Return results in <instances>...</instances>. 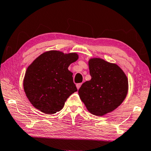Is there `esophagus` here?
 Instances as JSON below:
<instances>
[{
  "mask_svg": "<svg viewBox=\"0 0 151 151\" xmlns=\"http://www.w3.org/2000/svg\"><path fill=\"white\" fill-rule=\"evenodd\" d=\"M82 85V84L81 83H78V84H76V88H77V89L78 90L79 88H80V87H81V86Z\"/></svg>",
  "mask_w": 151,
  "mask_h": 151,
  "instance_id": "1",
  "label": "esophagus"
}]
</instances>
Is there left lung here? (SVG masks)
<instances>
[{
    "mask_svg": "<svg viewBox=\"0 0 151 151\" xmlns=\"http://www.w3.org/2000/svg\"><path fill=\"white\" fill-rule=\"evenodd\" d=\"M88 67L91 79L82 85L79 96L91 114L105 115L121 105L126 98L127 77L116 64L100 58H91Z\"/></svg>",
    "mask_w": 151,
    "mask_h": 151,
    "instance_id": "1",
    "label": "left lung"
}]
</instances>
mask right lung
<instances>
[{"instance_id":"obj_1","label":"right lung","mask_w":151,"mask_h":151,"mask_svg":"<svg viewBox=\"0 0 151 151\" xmlns=\"http://www.w3.org/2000/svg\"><path fill=\"white\" fill-rule=\"evenodd\" d=\"M75 52L49 50L28 66L23 80L26 96L33 106L45 114L62 110L70 95L77 91L68 68L78 60Z\"/></svg>"}]
</instances>
